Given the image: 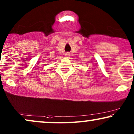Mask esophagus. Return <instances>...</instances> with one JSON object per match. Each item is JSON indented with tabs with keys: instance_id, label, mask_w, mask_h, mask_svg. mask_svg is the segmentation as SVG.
I'll use <instances>...</instances> for the list:
<instances>
[{
	"instance_id": "esophagus-1",
	"label": "esophagus",
	"mask_w": 134,
	"mask_h": 134,
	"mask_svg": "<svg viewBox=\"0 0 134 134\" xmlns=\"http://www.w3.org/2000/svg\"><path fill=\"white\" fill-rule=\"evenodd\" d=\"M65 55H66V57H69V55H70V54L68 52V53H66V54Z\"/></svg>"
}]
</instances>
